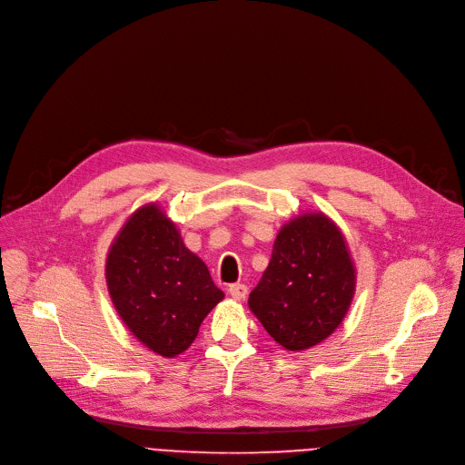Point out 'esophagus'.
I'll return each instance as SVG.
<instances>
[{
  "label": "esophagus",
  "instance_id": "esophagus-1",
  "mask_svg": "<svg viewBox=\"0 0 465 465\" xmlns=\"http://www.w3.org/2000/svg\"><path fill=\"white\" fill-rule=\"evenodd\" d=\"M229 294L234 298V300H243L245 294H248V287H245L243 283H232L229 287Z\"/></svg>",
  "mask_w": 465,
  "mask_h": 465
}]
</instances>
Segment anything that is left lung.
Listing matches in <instances>:
<instances>
[{
    "instance_id": "obj_1",
    "label": "left lung",
    "mask_w": 465,
    "mask_h": 465,
    "mask_svg": "<svg viewBox=\"0 0 465 465\" xmlns=\"http://www.w3.org/2000/svg\"><path fill=\"white\" fill-rule=\"evenodd\" d=\"M354 282L341 231L321 212L304 213L278 232L248 304L282 347L304 351L338 329L351 306Z\"/></svg>"
}]
</instances>
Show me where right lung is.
Wrapping results in <instances>:
<instances>
[{
  "label": "right lung",
  "mask_w": 465,
  "mask_h": 465,
  "mask_svg": "<svg viewBox=\"0 0 465 465\" xmlns=\"http://www.w3.org/2000/svg\"><path fill=\"white\" fill-rule=\"evenodd\" d=\"M104 274L127 329L167 359L195 341L201 322L225 296L157 204L129 217L108 250Z\"/></svg>",
  "instance_id": "obj_1"
}]
</instances>
